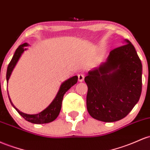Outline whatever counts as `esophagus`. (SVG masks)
Segmentation results:
<instances>
[{
  "label": "esophagus",
  "mask_w": 150,
  "mask_h": 150,
  "mask_svg": "<svg viewBox=\"0 0 150 150\" xmlns=\"http://www.w3.org/2000/svg\"><path fill=\"white\" fill-rule=\"evenodd\" d=\"M78 77L79 82H83L84 80V78H85V76H84L83 74H78Z\"/></svg>",
  "instance_id": "obj_1"
}]
</instances>
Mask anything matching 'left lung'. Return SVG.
Returning a JSON list of instances; mask_svg holds the SVG:
<instances>
[{
	"instance_id": "1",
	"label": "left lung",
	"mask_w": 150,
	"mask_h": 150,
	"mask_svg": "<svg viewBox=\"0 0 150 150\" xmlns=\"http://www.w3.org/2000/svg\"><path fill=\"white\" fill-rule=\"evenodd\" d=\"M142 65L130 41L110 52L107 62L88 72L87 109L98 120L112 122L130 112L142 93Z\"/></svg>"
}]
</instances>
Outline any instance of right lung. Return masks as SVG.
<instances>
[{
  "mask_svg": "<svg viewBox=\"0 0 150 150\" xmlns=\"http://www.w3.org/2000/svg\"><path fill=\"white\" fill-rule=\"evenodd\" d=\"M28 46L27 43H23L22 45H19V47L16 49V52H15L13 58L11 59V62L8 64V69H7V73H6V80H7V83L9 80L10 76H11V73H12L13 70L14 69L15 66H16V63L18 61L20 57L22 55L24 50H26L25 47ZM78 76H73L70 78L66 81L64 82L60 86V90H59L58 93H57L56 97L53 101L51 103V104L47 107L46 109H45L43 111L41 112L38 113L36 115H28L25 113L20 112L13 105L12 102H11V99L9 98L10 102H11V105L13 107L17 110L18 112L24 118L25 120L30 122L34 123V124H45V123H48L50 122H52L55 120L59 114H60V110H61L62 106V99H63V96L65 93L69 90L72 86H73L75 84L77 83L78 82ZM9 98V97H8Z\"/></svg>",
  "mask_w": 150,
  "mask_h": 150,
  "instance_id": "1",
  "label": "right lung"
}]
</instances>
